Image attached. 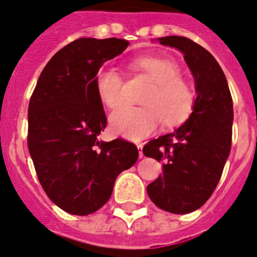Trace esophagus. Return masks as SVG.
I'll use <instances>...</instances> for the list:
<instances>
[{"instance_id": "obj_1", "label": "esophagus", "mask_w": 257, "mask_h": 257, "mask_svg": "<svg viewBox=\"0 0 257 257\" xmlns=\"http://www.w3.org/2000/svg\"><path fill=\"white\" fill-rule=\"evenodd\" d=\"M143 147H144V144H143V143H137V148H139V153H140V157L144 156V155H143Z\"/></svg>"}]
</instances>
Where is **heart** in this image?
Instances as JSON below:
<instances>
[{
  "instance_id": "b5f03b06",
  "label": "heart",
  "mask_w": 257,
  "mask_h": 257,
  "mask_svg": "<svg viewBox=\"0 0 257 257\" xmlns=\"http://www.w3.org/2000/svg\"><path fill=\"white\" fill-rule=\"evenodd\" d=\"M132 68L147 74L153 85L141 100L144 106H122L113 113V132L129 140H141L152 135L163 121L172 128L191 117L196 104L195 89L181 78V70L175 61L157 56H140L133 60ZM94 88L101 102L109 109L124 104L126 82L112 64H105L98 69Z\"/></svg>"
}]
</instances>
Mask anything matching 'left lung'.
I'll return each mask as SVG.
<instances>
[{
	"instance_id": "left-lung-1",
	"label": "left lung",
	"mask_w": 257,
	"mask_h": 257,
	"mask_svg": "<svg viewBox=\"0 0 257 257\" xmlns=\"http://www.w3.org/2000/svg\"><path fill=\"white\" fill-rule=\"evenodd\" d=\"M159 41L183 52L197 97L191 117L179 129L143 148L147 157L163 161V175L147 192L160 209L184 215L204 205L221 177L231 152L233 104L225 74L207 49L181 36Z\"/></svg>"
}]
</instances>
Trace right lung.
I'll list each match as a JSON object with an SVG mask.
<instances>
[{
  "label": "right lung",
  "mask_w": 257,
  "mask_h": 257,
  "mask_svg": "<svg viewBox=\"0 0 257 257\" xmlns=\"http://www.w3.org/2000/svg\"><path fill=\"white\" fill-rule=\"evenodd\" d=\"M128 45L121 38L74 40L50 58L30 97L28 148L38 181L48 197L72 215L98 211L117 176L139 157L129 141L97 139L106 116L94 77Z\"/></svg>",
  "instance_id": "1"
}]
</instances>
